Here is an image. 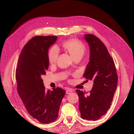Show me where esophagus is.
<instances>
[{"label": "esophagus", "instance_id": "obj_1", "mask_svg": "<svg viewBox=\"0 0 134 134\" xmlns=\"http://www.w3.org/2000/svg\"><path fill=\"white\" fill-rule=\"evenodd\" d=\"M73 90H72V89H68V90L66 91V94H70V93H71Z\"/></svg>", "mask_w": 134, "mask_h": 134}]
</instances>
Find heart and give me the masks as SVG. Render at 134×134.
Returning <instances> with one entry per match:
<instances>
[{"label":"heart","instance_id":"1","mask_svg":"<svg viewBox=\"0 0 134 134\" xmlns=\"http://www.w3.org/2000/svg\"><path fill=\"white\" fill-rule=\"evenodd\" d=\"M63 47L69 52L72 58L80 55H83L86 51V47L84 44L76 39H72L64 42ZM59 55V50L58 47L56 46L51 47L48 52V58L50 64H54L56 63Z\"/></svg>","mask_w":134,"mask_h":134}]
</instances>
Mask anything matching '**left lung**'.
<instances>
[{
  "label": "left lung",
  "mask_w": 134,
  "mask_h": 134,
  "mask_svg": "<svg viewBox=\"0 0 134 134\" xmlns=\"http://www.w3.org/2000/svg\"><path fill=\"white\" fill-rule=\"evenodd\" d=\"M84 39L90 49V60L83 76L93 81L92 90H76L79 96V109L83 119L96 121L107 113L110 108L116 90L118 77L115 65L103 43L96 36L84 35Z\"/></svg>",
  "instance_id": "8db88e82"
}]
</instances>
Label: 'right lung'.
<instances>
[{"label": "right lung", "instance_id": "1", "mask_svg": "<svg viewBox=\"0 0 134 134\" xmlns=\"http://www.w3.org/2000/svg\"><path fill=\"white\" fill-rule=\"evenodd\" d=\"M57 36H35L23 47L15 71L17 90L28 112L42 124L58 118L65 91L60 88L46 91L41 76L49 65L48 49Z\"/></svg>", "mask_w": 134, "mask_h": 134}]
</instances>
